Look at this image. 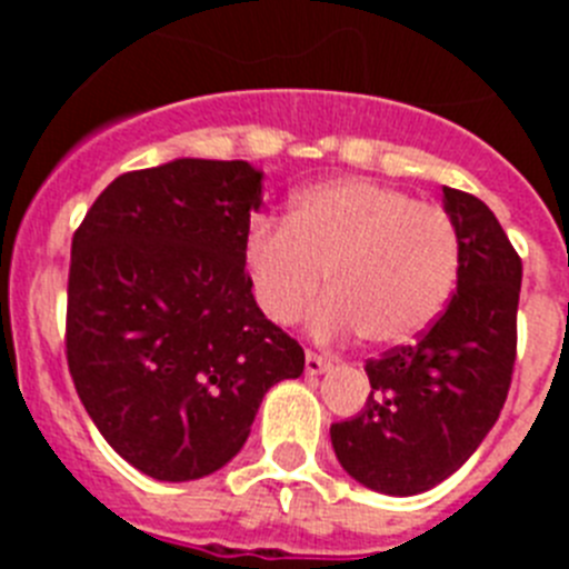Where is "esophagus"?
<instances>
[{
    "label": "esophagus",
    "instance_id": "1",
    "mask_svg": "<svg viewBox=\"0 0 569 569\" xmlns=\"http://www.w3.org/2000/svg\"><path fill=\"white\" fill-rule=\"evenodd\" d=\"M330 367V361L325 359V356H319V353H305V373L308 376H321L325 373V370H328Z\"/></svg>",
    "mask_w": 569,
    "mask_h": 569
}]
</instances>
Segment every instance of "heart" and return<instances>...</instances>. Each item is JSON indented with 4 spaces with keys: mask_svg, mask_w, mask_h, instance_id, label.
<instances>
[{
    "mask_svg": "<svg viewBox=\"0 0 569 569\" xmlns=\"http://www.w3.org/2000/svg\"><path fill=\"white\" fill-rule=\"evenodd\" d=\"M244 268L259 310L276 325L305 313L328 273L333 293L310 313L316 339L365 333L370 345L413 341L453 290L459 236L439 204L341 176L299 190L288 222L256 216Z\"/></svg>",
    "mask_w": 569,
    "mask_h": 569,
    "instance_id": "obj_1",
    "label": "heart"
}]
</instances>
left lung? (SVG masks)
<instances>
[{
  "label": "left lung",
  "mask_w": 569,
  "mask_h": 569,
  "mask_svg": "<svg viewBox=\"0 0 569 569\" xmlns=\"http://www.w3.org/2000/svg\"><path fill=\"white\" fill-rule=\"evenodd\" d=\"M441 202L459 236L453 299L416 345L367 361L365 410L330 427L347 476L387 496L430 490L476 453L516 365L519 253L481 199L445 188Z\"/></svg>",
  "instance_id": "obj_1"
}]
</instances>
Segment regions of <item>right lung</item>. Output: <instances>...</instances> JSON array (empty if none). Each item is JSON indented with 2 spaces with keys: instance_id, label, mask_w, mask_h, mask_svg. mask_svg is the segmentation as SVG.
Masks as SVG:
<instances>
[{
  "instance_id": "add662e5",
  "label": "right lung",
  "mask_w": 569,
  "mask_h": 569,
  "mask_svg": "<svg viewBox=\"0 0 569 569\" xmlns=\"http://www.w3.org/2000/svg\"><path fill=\"white\" fill-rule=\"evenodd\" d=\"M264 173L173 159L108 184L73 233L68 367L116 453L156 481L239 453L270 387L305 350L261 313L244 233Z\"/></svg>"
}]
</instances>
